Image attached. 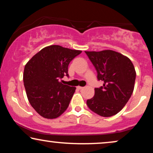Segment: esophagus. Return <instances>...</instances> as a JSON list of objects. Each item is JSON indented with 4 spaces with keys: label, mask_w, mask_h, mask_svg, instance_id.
I'll list each match as a JSON object with an SVG mask.
<instances>
[{
    "label": "esophagus",
    "mask_w": 153,
    "mask_h": 153,
    "mask_svg": "<svg viewBox=\"0 0 153 153\" xmlns=\"http://www.w3.org/2000/svg\"><path fill=\"white\" fill-rule=\"evenodd\" d=\"M77 88H78L79 90H81V89H83V87H81V86H78V87H77Z\"/></svg>",
    "instance_id": "34e87169"
}]
</instances>
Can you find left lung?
Masks as SVG:
<instances>
[{"mask_svg":"<svg viewBox=\"0 0 153 153\" xmlns=\"http://www.w3.org/2000/svg\"><path fill=\"white\" fill-rule=\"evenodd\" d=\"M103 85L95 88V95L86 104L99 116L110 117L120 112L133 93L134 67L129 58L112 50L85 51Z\"/></svg>","mask_w":153,"mask_h":153,"instance_id":"8db88e82","label":"left lung"}]
</instances>
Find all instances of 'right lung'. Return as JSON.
I'll return each mask as SVG.
<instances>
[{"mask_svg": "<svg viewBox=\"0 0 153 153\" xmlns=\"http://www.w3.org/2000/svg\"><path fill=\"white\" fill-rule=\"evenodd\" d=\"M81 51L51 45L35 54L25 65L24 83L33 108L48 119L59 117L68 108L76 88L62 84L68 65Z\"/></svg>", "mask_w": 153, "mask_h": 153, "instance_id": "1", "label": "right lung"}]
</instances>
